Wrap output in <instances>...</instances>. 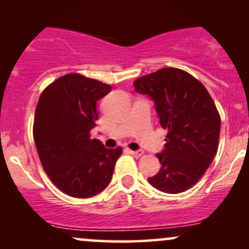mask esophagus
I'll use <instances>...</instances> for the list:
<instances>
[{
    "label": "esophagus",
    "instance_id": "1",
    "mask_svg": "<svg viewBox=\"0 0 249 249\" xmlns=\"http://www.w3.org/2000/svg\"><path fill=\"white\" fill-rule=\"evenodd\" d=\"M130 154H132V156L136 157V158H139V157H142V154H144V152H142V150H139V151H130Z\"/></svg>",
    "mask_w": 249,
    "mask_h": 249
}]
</instances>
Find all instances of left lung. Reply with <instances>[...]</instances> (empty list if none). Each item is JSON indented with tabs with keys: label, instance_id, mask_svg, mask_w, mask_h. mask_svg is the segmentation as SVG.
<instances>
[{
	"label": "left lung",
	"instance_id": "1",
	"mask_svg": "<svg viewBox=\"0 0 249 249\" xmlns=\"http://www.w3.org/2000/svg\"><path fill=\"white\" fill-rule=\"evenodd\" d=\"M133 85L154 102L167 130L164 150L157 153L161 167L148 182L161 192H184L204 176L218 151L221 121L212 97L198 79L177 68L142 76Z\"/></svg>",
	"mask_w": 249,
	"mask_h": 249
}]
</instances>
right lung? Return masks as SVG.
Instances as JSON below:
<instances>
[{
	"mask_svg": "<svg viewBox=\"0 0 249 249\" xmlns=\"http://www.w3.org/2000/svg\"><path fill=\"white\" fill-rule=\"evenodd\" d=\"M111 89L69 73L45 88L38 99L34 121L37 153L55 186L73 198H90L105 190L122 154V147L107 148L90 138L98 119L97 102Z\"/></svg>",
	"mask_w": 249,
	"mask_h": 249,
	"instance_id": "right-lung-1",
	"label": "right lung"
}]
</instances>
